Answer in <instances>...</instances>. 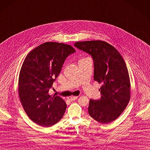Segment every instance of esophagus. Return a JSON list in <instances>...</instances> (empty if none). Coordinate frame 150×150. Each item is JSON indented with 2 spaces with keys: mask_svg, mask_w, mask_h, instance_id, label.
<instances>
[{
  "mask_svg": "<svg viewBox=\"0 0 150 150\" xmlns=\"http://www.w3.org/2000/svg\"><path fill=\"white\" fill-rule=\"evenodd\" d=\"M77 98H78L77 96H70V97H68V100L72 101L76 100V99H77Z\"/></svg>",
  "mask_w": 150,
  "mask_h": 150,
  "instance_id": "obj_1",
  "label": "esophagus"
}]
</instances>
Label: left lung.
<instances>
[{"instance_id":"1","label":"left lung","mask_w":150,"mask_h":150,"mask_svg":"<svg viewBox=\"0 0 150 150\" xmlns=\"http://www.w3.org/2000/svg\"><path fill=\"white\" fill-rule=\"evenodd\" d=\"M74 46L90 54L94 61V80L102 83L99 99H90L88 112L101 124L117 119L130 100V79L120 54L112 45L101 40L76 42Z\"/></svg>"}]
</instances>
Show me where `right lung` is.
Here are the masks:
<instances>
[{"label":"right lung","instance_id":"obj_1","mask_svg":"<svg viewBox=\"0 0 150 150\" xmlns=\"http://www.w3.org/2000/svg\"><path fill=\"white\" fill-rule=\"evenodd\" d=\"M75 52L71 45L47 42L26 56L19 76V96L24 110L31 120L42 127L58 122L67 108L59 96L49 95L67 57Z\"/></svg>","mask_w":150,"mask_h":150}]
</instances>
